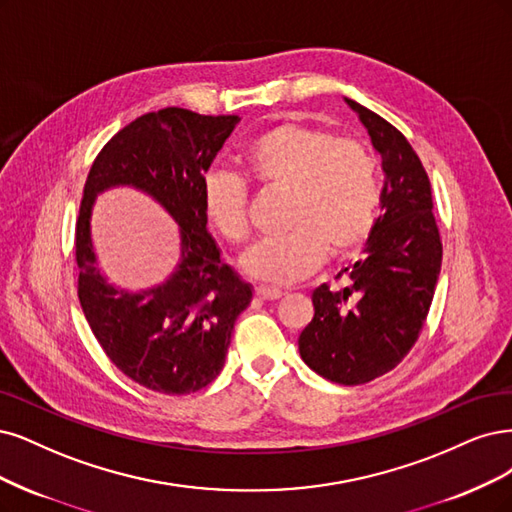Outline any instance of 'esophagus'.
Segmentation results:
<instances>
[{"label": "esophagus", "instance_id": "1", "mask_svg": "<svg viewBox=\"0 0 512 512\" xmlns=\"http://www.w3.org/2000/svg\"><path fill=\"white\" fill-rule=\"evenodd\" d=\"M256 296L260 298V301H279V298L284 296V292H281V290H275V288H264V286H258V288H256Z\"/></svg>", "mask_w": 512, "mask_h": 512}]
</instances>
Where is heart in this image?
<instances>
[{
    "mask_svg": "<svg viewBox=\"0 0 512 512\" xmlns=\"http://www.w3.org/2000/svg\"><path fill=\"white\" fill-rule=\"evenodd\" d=\"M252 178L288 190L286 231L243 254L241 267L262 284L290 286L330 258L356 254L373 233L379 207L375 156L354 139L286 120L260 133L243 150ZM207 224L231 243L248 237V184L237 173L209 169L201 178Z\"/></svg>",
    "mask_w": 512,
    "mask_h": 512,
    "instance_id": "b5f03b06",
    "label": "heart"
}]
</instances>
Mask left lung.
I'll return each mask as SVG.
<instances>
[{
  "mask_svg": "<svg viewBox=\"0 0 512 512\" xmlns=\"http://www.w3.org/2000/svg\"><path fill=\"white\" fill-rule=\"evenodd\" d=\"M345 103L381 156V214L362 258L343 269L347 284L311 294L313 320L298 337L303 362L328 381L360 385L402 362L430 311L443 262L432 188L419 156L396 127L354 99Z\"/></svg>",
  "mask_w": 512,
  "mask_h": 512,
  "instance_id": "left-lung-1",
  "label": "left lung"
}]
</instances>
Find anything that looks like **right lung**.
<instances>
[{
  "instance_id": "right-lung-1",
  "label": "right lung",
  "mask_w": 512,
  "mask_h": 512,
  "mask_svg": "<svg viewBox=\"0 0 512 512\" xmlns=\"http://www.w3.org/2000/svg\"><path fill=\"white\" fill-rule=\"evenodd\" d=\"M239 120L182 108L144 114L103 146L88 171L76 224L80 305L108 358L152 392L182 396L214 381L235 320L252 303V286L220 260L201 207V178ZM118 185L144 191L179 224V267L152 289H118L98 269L92 207Z\"/></svg>"
}]
</instances>
